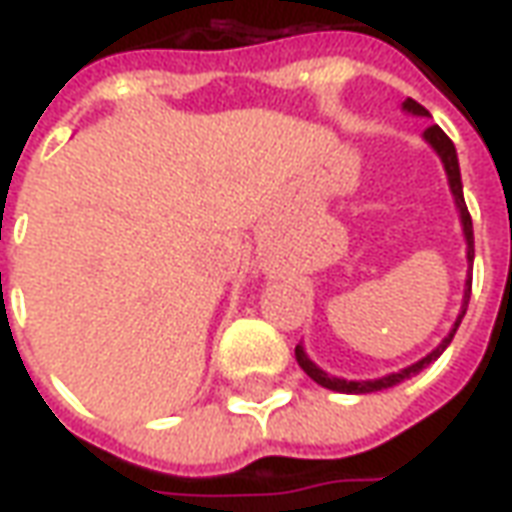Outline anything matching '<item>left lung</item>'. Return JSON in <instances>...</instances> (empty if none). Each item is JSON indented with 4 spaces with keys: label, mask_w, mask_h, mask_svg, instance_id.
Instances as JSON below:
<instances>
[{
    "label": "left lung",
    "mask_w": 512,
    "mask_h": 512,
    "mask_svg": "<svg viewBox=\"0 0 512 512\" xmlns=\"http://www.w3.org/2000/svg\"><path fill=\"white\" fill-rule=\"evenodd\" d=\"M400 109L411 117H430V112L425 106H419L414 98H406ZM422 139L433 147V153L441 158V164H444V172H447V183H450V194L452 200H455V211H458V219H461V230H463V241H466V263H469V271H466V282H463V299H461V310L455 315V323L450 326V332L441 337V343L425 354L422 359H417L414 365L400 367L397 373H386V376L378 378H359V381H348V378L332 376V373H326L323 367H318L312 362L307 351H304V343L296 345V362L299 367L307 373V376L315 381V384H321L323 389H332V392H343V395H367V392H381V389H389V386H397L400 381H406V378L417 376L422 367H428L430 362H436L444 351H447V345L452 343V337L458 332V326H461L463 315H466V307H469V296H472V263H474V230H472V216L466 211V202H463V183H461V167H458V153H455V145L450 142V136L444 134L439 126H430L422 131Z\"/></svg>",
    "instance_id": "8db88e82"
}]
</instances>
